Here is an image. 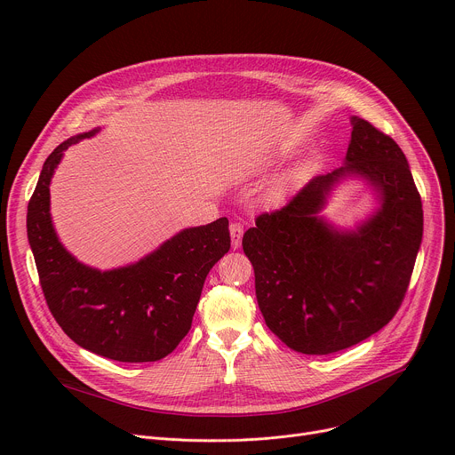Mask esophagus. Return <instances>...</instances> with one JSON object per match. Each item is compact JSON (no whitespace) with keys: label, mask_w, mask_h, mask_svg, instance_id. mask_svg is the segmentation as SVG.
<instances>
[{"label":"esophagus","mask_w":455,"mask_h":455,"mask_svg":"<svg viewBox=\"0 0 455 455\" xmlns=\"http://www.w3.org/2000/svg\"><path fill=\"white\" fill-rule=\"evenodd\" d=\"M242 237H243V225L240 223H232L230 225V245L232 249H240L242 245Z\"/></svg>","instance_id":"1"}]
</instances>
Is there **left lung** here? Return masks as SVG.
I'll return each instance as SVG.
<instances>
[{
  "instance_id": "1",
  "label": "left lung",
  "mask_w": 455,
  "mask_h": 455,
  "mask_svg": "<svg viewBox=\"0 0 455 455\" xmlns=\"http://www.w3.org/2000/svg\"><path fill=\"white\" fill-rule=\"evenodd\" d=\"M350 125L345 164L243 234L259 312L302 354L338 352L384 328L408 291L422 243V203L405 155L365 119L352 116ZM348 180H362L377 206L341 228L323 210Z\"/></svg>"
}]
</instances>
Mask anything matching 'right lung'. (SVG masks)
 I'll return each mask as SVG.
<instances>
[{
    "mask_svg": "<svg viewBox=\"0 0 455 455\" xmlns=\"http://www.w3.org/2000/svg\"><path fill=\"white\" fill-rule=\"evenodd\" d=\"M100 131L68 138L44 162L28 206L29 245L47 306L69 339L108 360L158 362L189 331L206 275L230 249L228 220L182 228L122 267L83 264L59 240L50 186L64 151Z\"/></svg>",
    "mask_w": 455,
    "mask_h": 455,
    "instance_id": "obj_1",
    "label": "right lung"
}]
</instances>
